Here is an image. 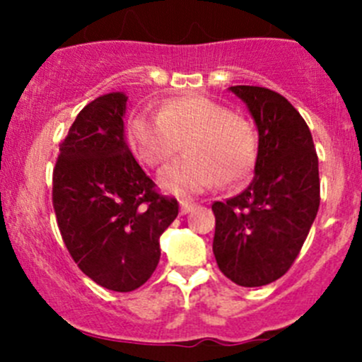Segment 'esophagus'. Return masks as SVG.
I'll use <instances>...</instances> for the list:
<instances>
[{
	"instance_id": "1",
	"label": "esophagus",
	"mask_w": 362,
	"mask_h": 362,
	"mask_svg": "<svg viewBox=\"0 0 362 362\" xmlns=\"http://www.w3.org/2000/svg\"><path fill=\"white\" fill-rule=\"evenodd\" d=\"M196 208V204L194 203H189V202H180V211H182V215H185V214H189V211H192Z\"/></svg>"
}]
</instances>
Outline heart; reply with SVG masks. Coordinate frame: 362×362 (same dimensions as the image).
<instances>
[{
  "label": "heart",
  "mask_w": 362,
  "mask_h": 362,
  "mask_svg": "<svg viewBox=\"0 0 362 362\" xmlns=\"http://www.w3.org/2000/svg\"><path fill=\"white\" fill-rule=\"evenodd\" d=\"M131 145L148 168L182 148L187 154L159 173V185L178 196L249 180L257 160V129L245 115L210 98H175L159 113L138 112L127 124Z\"/></svg>",
  "instance_id": "1"
}]
</instances>
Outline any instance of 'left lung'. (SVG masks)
<instances>
[{"instance_id": "8db88e82", "label": "left lung", "mask_w": 362, "mask_h": 362, "mask_svg": "<svg viewBox=\"0 0 362 362\" xmlns=\"http://www.w3.org/2000/svg\"><path fill=\"white\" fill-rule=\"evenodd\" d=\"M257 124L255 177L245 191L214 202L218 269L242 287H261L289 272L320 204L319 158L293 105L272 89L235 86Z\"/></svg>"}]
</instances>
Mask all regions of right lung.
Masks as SVG:
<instances>
[{
  "label": "right lung",
  "instance_id": "1",
  "mask_svg": "<svg viewBox=\"0 0 362 362\" xmlns=\"http://www.w3.org/2000/svg\"><path fill=\"white\" fill-rule=\"evenodd\" d=\"M127 98L110 93L80 110L59 145L52 204L80 269L115 293L144 286L160 257L159 238L178 202L158 192L124 140Z\"/></svg>",
  "mask_w": 362,
  "mask_h": 362
}]
</instances>
